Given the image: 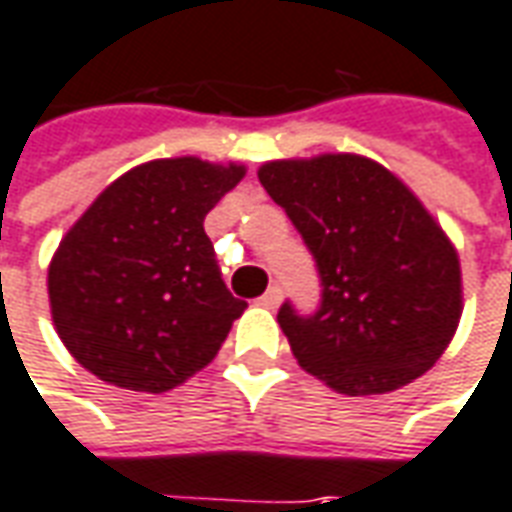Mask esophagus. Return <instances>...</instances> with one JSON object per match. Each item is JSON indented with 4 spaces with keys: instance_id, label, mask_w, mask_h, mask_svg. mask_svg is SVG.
Instances as JSON below:
<instances>
[{
    "instance_id": "esophagus-1",
    "label": "esophagus",
    "mask_w": 512,
    "mask_h": 512,
    "mask_svg": "<svg viewBox=\"0 0 512 512\" xmlns=\"http://www.w3.org/2000/svg\"><path fill=\"white\" fill-rule=\"evenodd\" d=\"M280 299H282V288H280V285H271V288H268V291L263 293V296H260L257 302H260L263 307H277V305H280Z\"/></svg>"
}]
</instances>
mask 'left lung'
I'll return each mask as SVG.
<instances>
[{"label":"left lung","mask_w":512,"mask_h":512,"mask_svg":"<svg viewBox=\"0 0 512 512\" xmlns=\"http://www.w3.org/2000/svg\"><path fill=\"white\" fill-rule=\"evenodd\" d=\"M316 260L321 302L277 321L299 366L349 396L388 393L443 355L463 313L455 246L402 180L357 155L257 171Z\"/></svg>","instance_id":"8db88e82"}]
</instances>
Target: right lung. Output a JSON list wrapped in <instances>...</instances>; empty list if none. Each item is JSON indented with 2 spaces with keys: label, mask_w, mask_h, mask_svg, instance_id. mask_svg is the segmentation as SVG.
<instances>
[{
  "label": "right lung",
  "mask_w": 512,
  "mask_h": 512,
  "mask_svg": "<svg viewBox=\"0 0 512 512\" xmlns=\"http://www.w3.org/2000/svg\"><path fill=\"white\" fill-rule=\"evenodd\" d=\"M244 166L152 160L107 185L49 266L52 321L99 380L163 393L205 368L246 310L221 280L205 216Z\"/></svg>",
  "instance_id": "right-lung-1"
}]
</instances>
